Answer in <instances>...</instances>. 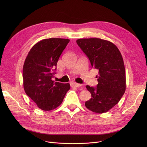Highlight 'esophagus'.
Returning <instances> with one entry per match:
<instances>
[{
    "instance_id": "1",
    "label": "esophagus",
    "mask_w": 147,
    "mask_h": 147,
    "mask_svg": "<svg viewBox=\"0 0 147 147\" xmlns=\"http://www.w3.org/2000/svg\"><path fill=\"white\" fill-rule=\"evenodd\" d=\"M71 86L73 87H81L82 84H79V83H76L75 82H71Z\"/></svg>"
}]
</instances>
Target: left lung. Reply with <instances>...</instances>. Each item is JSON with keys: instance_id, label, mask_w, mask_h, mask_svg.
Segmentation results:
<instances>
[{"instance_id": "obj_1", "label": "left lung", "mask_w": 147, "mask_h": 147, "mask_svg": "<svg viewBox=\"0 0 147 147\" xmlns=\"http://www.w3.org/2000/svg\"><path fill=\"white\" fill-rule=\"evenodd\" d=\"M76 42L92 67L99 71L96 87L86 86L92 98L85 106L96 113H106L119 102L125 92V68L121 54L114 43L101 38H80Z\"/></svg>"}]
</instances>
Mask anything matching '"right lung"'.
Returning a JSON list of instances; mask_svg holds the SVG:
<instances>
[{
    "mask_svg": "<svg viewBox=\"0 0 147 147\" xmlns=\"http://www.w3.org/2000/svg\"><path fill=\"white\" fill-rule=\"evenodd\" d=\"M67 38H46L29 51L22 69L26 94L42 110L50 111L63 102L69 83L52 80L62 52L69 43Z\"/></svg>",
    "mask_w": 147,
    "mask_h": 147,
    "instance_id": "add662e5",
    "label": "right lung"
}]
</instances>
